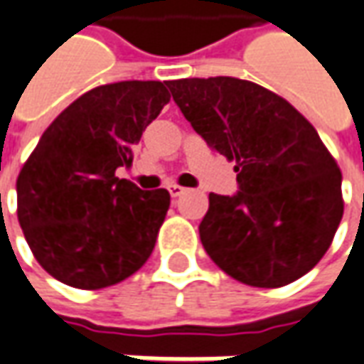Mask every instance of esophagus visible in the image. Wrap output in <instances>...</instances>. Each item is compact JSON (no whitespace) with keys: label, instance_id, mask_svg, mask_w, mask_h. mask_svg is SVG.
<instances>
[{"label":"esophagus","instance_id":"34e87169","mask_svg":"<svg viewBox=\"0 0 364 364\" xmlns=\"http://www.w3.org/2000/svg\"><path fill=\"white\" fill-rule=\"evenodd\" d=\"M167 189H169V193H171V197H179V195H183V193L187 191L185 187H181V185H177V183H171V185H169Z\"/></svg>","mask_w":364,"mask_h":364}]
</instances>
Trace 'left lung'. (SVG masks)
<instances>
[{
	"label": "left lung",
	"instance_id": "8db88e82",
	"mask_svg": "<svg viewBox=\"0 0 364 364\" xmlns=\"http://www.w3.org/2000/svg\"><path fill=\"white\" fill-rule=\"evenodd\" d=\"M185 119L235 161L239 193H211L199 225L213 263L245 285L277 289L309 273L343 219L341 169L281 95L237 77L167 81Z\"/></svg>",
	"mask_w": 364,
	"mask_h": 364
}]
</instances>
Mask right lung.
Masks as SVG:
<instances>
[{"label":"right lung","instance_id":"right-lung-1","mask_svg":"<svg viewBox=\"0 0 364 364\" xmlns=\"http://www.w3.org/2000/svg\"><path fill=\"white\" fill-rule=\"evenodd\" d=\"M171 99L167 81L93 87L59 113L17 177V219L37 263L75 289L95 291L139 271L171 203L115 177Z\"/></svg>","mask_w":364,"mask_h":364}]
</instances>
